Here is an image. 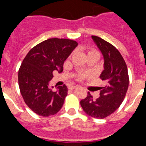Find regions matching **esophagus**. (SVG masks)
I'll return each mask as SVG.
<instances>
[{
  "label": "esophagus",
  "instance_id": "34e87169",
  "mask_svg": "<svg viewBox=\"0 0 146 146\" xmlns=\"http://www.w3.org/2000/svg\"><path fill=\"white\" fill-rule=\"evenodd\" d=\"M76 87H77L76 86H68V89H70V90H73V89H76Z\"/></svg>",
  "mask_w": 146,
  "mask_h": 146
}]
</instances>
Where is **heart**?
Returning <instances> with one entry per match:
<instances>
[{"label":"heart","mask_w":146,"mask_h":146,"mask_svg":"<svg viewBox=\"0 0 146 146\" xmlns=\"http://www.w3.org/2000/svg\"><path fill=\"white\" fill-rule=\"evenodd\" d=\"M89 53H97V54H99L98 52H97V51H95V50H90L88 54H89ZM89 76V74H88V73H79V75H78V76H77V78H78V79H79V80H81V79H83V78H84L85 77H86V76Z\"/></svg>","instance_id":"obj_1"}]
</instances>
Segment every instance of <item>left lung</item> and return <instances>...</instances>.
I'll return each instance as SVG.
<instances>
[{"mask_svg": "<svg viewBox=\"0 0 146 146\" xmlns=\"http://www.w3.org/2000/svg\"><path fill=\"white\" fill-rule=\"evenodd\" d=\"M93 40L102 52L104 58V70L100 78L105 82L100 87V98L94 100L88 92L86 98L80 102L87 115L95 119H104L121 106L129 86V75L124 58L114 46L95 35Z\"/></svg>", "mask_w": 146, "mask_h": 146, "instance_id": "1", "label": "left lung"}]
</instances>
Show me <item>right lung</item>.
Segmentation results:
<instances>
[{"mask_svg": "<svg viewBox=\"0 0 146 146\" xmlns=\"http://www.w3.org/2000/svg\"><path fill=\"white\" fill-rule=\"evenodd\" d=\"M77 45L70 39H47L31 48L22 61L18 73L21 94L26 105L38 115H54L63 106L67 86H58V90L54 92L48 83L54 70H63L64 62Z\"/></svg>", "mask_w": 146, "mask_h": 146, "instance_id": "obj_1", "label": "right lung"}]
</instances>
